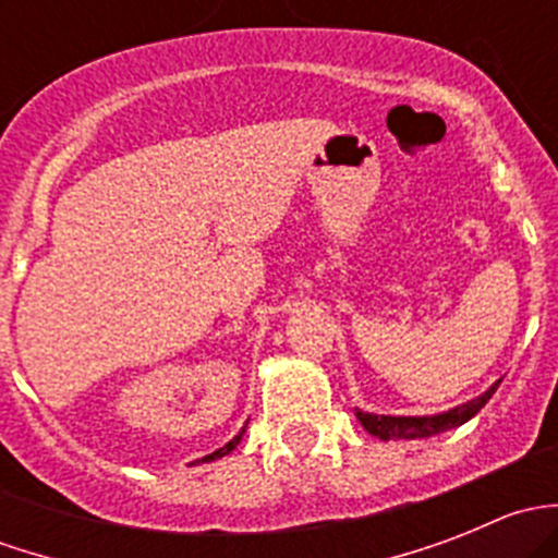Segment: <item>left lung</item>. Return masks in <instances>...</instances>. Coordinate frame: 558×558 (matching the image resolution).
<instances>
[{"label": "left lung", "instance_id": "left-lung-1", "mask_svg": "<svg viewBox=\"0 0 558 558\" xmlns=\"http://www.w3.org/2000/svg\"><path fill=\"white\" fill-rule=\"evenodd\" d=\"M502 380H497L492 388L481 393V397L470 399L464 404H456V408L446 410V413L435 415H378V413H364V410H356V418L362 421L364 429L373 437H380V440H424V437L440 435V432L456 429V426L466 424L475 413H481L483 404L492 399V393L497 391V386Z\"/></svg>", "mask_w": 558, "mask_h": 558}]
</instances>
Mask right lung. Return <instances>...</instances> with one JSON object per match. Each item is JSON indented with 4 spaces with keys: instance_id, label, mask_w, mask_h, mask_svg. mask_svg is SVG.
<instances>
[{
    "instance_id": "obj_1",
    "label": "right lung",
    "mask_w": 558,
    "mask_h": 558,
    "mask_svg": "<svg viewBox=\"0 0 558 558\" xmlns=\"http://www.w3.org/2000/svg\"><path fill=\"white\" fill-rule=\"evenodd\" d=\"M243 435H245V426H243V429H240V435H238V437H232V440H229L227 446H223V448H218V451H213L210 456H205V459H202V461H216V459H221V456L232 453L234 448L240 446V440H243Z\"/></svg>"
}]
</instances>
